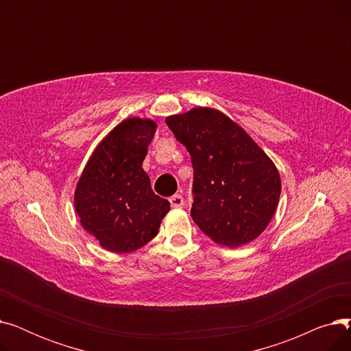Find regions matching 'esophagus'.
Masks as SVG:
<instances>
[{
	"mask_svg": "<svg viewBox=\"0 0 351 351\" xmlns=\"http://www.w3.org/2000/svg\"><path fill=\"white\" fill-rule=\"evenodd\" d=\"M169 202H171V206H172L173 209L183 208V205H185V200H183L182 195H173V196L169 199Z\"/></svg>",
	"mask_w": 351,
	"mask_h": 351,
	"instance_id": "obj_1",
	"label": "esophagus"
}]
</instances>
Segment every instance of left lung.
<instances>
[{
  "instance_id": "8db88e82",
  "label": "left lung",
  "mask_w": 351,
  "mask_h": 351,
  "mask_svg": "<svg viewBox=\"0 0 351 351\" xmlns=\"http://www.w3.org/2000/svg\"><path fill=\"white\" fill-rule=\"evenodd\" d=\"M193 165L191 216L215 243L246 245L267 228L279 205L280 175L242 126L208 106L165 119Z\"/></svg>"
}]
</instances>
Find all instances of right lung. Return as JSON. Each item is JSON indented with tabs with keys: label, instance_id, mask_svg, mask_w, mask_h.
<instances>
[{
	"label": "right lung",
	"instance_id": "add662e5",
	"mask_svg": "<svg viewBox=\"0 0 351 351\" xmlns=\"http://www.w3.org/2000/svg\"><path fill=\"white\" fill-rule=\"evenodd\" d=\"M156 128L147 118L122 121L98 143L77 183L81 226L109 252L131 253L151 242L171 209L142 169Z\"/></svg>",
	"mask_w": 351,
	"mask_h": 351
}]
</instances>
